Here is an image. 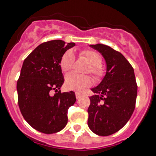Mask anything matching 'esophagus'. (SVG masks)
<instances>
[{"mask_svg":"<svg viewBox=\"0 0 156 156\" xmlns=\"http://www.w3.org/2000/svg\"><path fill=\"white\" fill-rule=\"evenodd\" d=\"M75 96H76V98L77 99H79L80 97H82V93H78V92H76V93H75Z\"/></svg>","mask_w":156,"mask_h":156,"instance_id":"obj_1","label":"esophagus"}]
</instances>
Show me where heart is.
<instances>
[{
    "instance_id": "1",
    "label": "heart",
    "mask_w": 156,
    "mask_h": 156,
    "mask_svg": "<svg viewBox=\"0 0 156 156\" xmlns=\"http://www.w3.org/2000/svg\"><path fill=\"white\" fill-rule=\"evenodd\" d=\"M80 55L86 58L90 66L87 72H90L97 81L104 77V71L102 67V57L98 52L93 50L85 49L80 52ZM75 57L71 50H67L61 56L59 66L62 71L68 72L74 66ZM92 84L91 78L88 75H81L76 73H70L65 78V86L70 90L81 92Z\"/></svg>"
}]
</instances>
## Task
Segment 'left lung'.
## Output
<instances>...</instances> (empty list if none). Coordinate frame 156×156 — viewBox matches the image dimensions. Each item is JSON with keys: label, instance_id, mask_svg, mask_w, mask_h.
<instances>
[{"label": "left lung", "instance_id": "1", "mask_svg": "<svg viewBox=\"0 0 156 156\" xmlns=\"http://www.w3.org/2000/svg\"><path fill=\"white\" fill-rule=\"evenodd\" d=\"M107 63L102 82L92 89L88 126L99 136H109L121 129L135 109L137 85L134 70L124 55L108 45L91 44Z\"/></svg>", "mask_w": 156, "mask_h": 156}]
</instances>
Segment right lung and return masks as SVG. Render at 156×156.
<instances>
[{"label":"right lung","mask_w":156,"mask_h":156,"mask_svg":"<svg viewBox=\"0 0 156 156\" xmlns=\"http://www.w3.org/2000/svg\"><path fill=\"white\" fill-rule=\"evenodd\" d=\"M74 45L73 42L65 44L61 40L46 41L23 63L17 81L19 107L26 121L43 133L62 130L67 123V110L76 101L73 91L62 93L59 90L64 82L59 61Z\"/></svg>","instance_id":"1"}]
</instances>
